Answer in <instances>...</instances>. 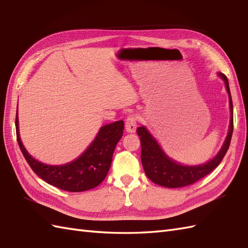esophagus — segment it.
<instances>
[{"instance_id": "34e87169", "label": "esophagus", "mask_w": 248, "mask_h": 248, "mask_svg": "<svg viewBox=\"0 0 248 248\" xmlns=\"http://www.w3.org/2000/svg\"><path fill=\"white\" fill-rule=\"evenodd\" d=\"M137 128V116L135 114L129 115L125 119V131L129 133H134Z\"/></svg>"}]
</instances>
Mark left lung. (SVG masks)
Here are the masks:
<instances>
[{"label":"left lung","mask_w":248,"mask_h":248,"mask_svg":"<svg viewBox=\"0 0 248 248\" xmlns=\"http://www.w3.org/2000/svg\"><path fill=\"white\" fill-rule=\"evenodd\" d=\"M219 76L225 82L228 96H230L232 115L230 130H228L225 141L223 145H222L219 153L212 160H209L204 164H200V166H182V164L175 162L166 155V153L160 148V145L157 143V141L152 137L149 131L144 126L137 128V134L139 138H140L141 143V162L144 173L148 176V178L156 183V185L170 188L182 187L193 185V183L213 172L219 166L222 159H223L228 148H230L233 130L232 100L227 78L223 73H219Z\"/></svg>","instance_id":"left-lung-1"}]
</instances>
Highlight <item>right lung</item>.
<instances>
[{
    "mask_svg": "<svg viewBox=\"0 0 248 248\" xmlns=\"http://www.w3.org/2000/svg\"><path fill=\"white\" fill-rule=\"evenodd\" d=\"M17 111V110H16ZM16 140L33 172L49 185L68 192H84L96 187L109 172L114 150L124 134V122L112 123L100 128L94 141L78 159L62 166H48L29 155L18 134L17 113L16 118Z\"/></svg>",
    "mask_w": 248,
    "mask_h": 248,
    "instance_id": "1",
    "label": "right lung"
}]
</instances>
